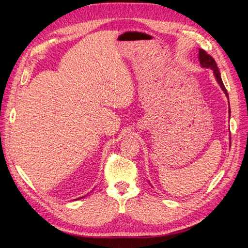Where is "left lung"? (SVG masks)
<instances>
[{"label":"left lung","instance_id":"left-lung-1","mask_svg":"<svg viewBox=\"0 0 248 248\" xmlns=\"http://www.w3.org/2000/svg\"><path fill=\"white\" fill-rule=\"evenodd\" d=\"M199 60H200V64H201L202 67H204V68L211 69L213 71V74H214L216 81L218 82L219 87L221 88V90L224 92V94H226V96L228 97V99H229L228 91H227L226 87H224V85H223L221 77H220V72L218 70V67H217V65H216L215 60L211 56L208 55L207 52L202 48H199ZM229 111L231 114V109H229ZM230 140H231V133H230ZM230 147H231V141H230ZM150 184H151V183H150Z\"/></svg>","mask_w":248,"mask_h":248}]
</instances>
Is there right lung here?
Returning <instances> with one entry per match:
<instances>
[{
	"mask_svg": "<svg viewBox=\"0 0 248 248\" xmlns=\"http://www.w3.org/2000/svg\"><path fill=\"white\" fill-rule=\"evenodd\" d=\"M81 198H85V197H81ZM81 198H78V199H81ZM78 199H76V200H78ZM76 200H74V201H76Z\"/></svg>",
	"mask_w": 248,
	"mask_h": 248,
	"instance_id": "1",
	"label": "right lung"
}]
</instances>
